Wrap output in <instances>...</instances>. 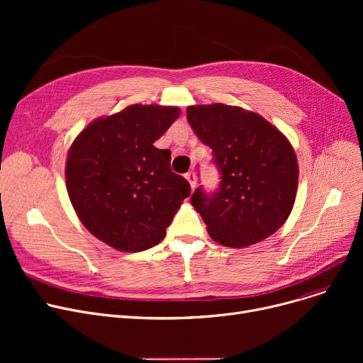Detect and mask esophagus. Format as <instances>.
<instances>
[{
    "instance_id": "esophagus-1",
    "label": "esophagus",
    "mask_w": 363,
    "mask_h": 363,
    "mask_svg": "<svg viewBox=\"0 0 363 363\" xmlns=\"http://www.w3.org/2000/svg\"><path fill=\"white\" fill-rule=\"evenodd\" d=\"M185 178L189 182V185H191L193 189L197 186V177H196L194 172H188V174H185Z\"/></svg>"
}]
</instances>
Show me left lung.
Returning a JSON list of instances; mask_svg holds the SVG:
<instances>
[{
	"label": "left lung",
	"mask_w": 363,
	"mask_h": 363,
	"mask_svg": "<svg viewBox=\"0 0 363 363\" xmlns=\"http://www.w3.org/2000/svg\"><path fill=\"white\" fill-rule=\"evenodd\" d=\"M186 119L213 150L220 185L208 194L199 186L191 204L207 233L226 247H247L272 235L294 206L296 152L274 125L237 106H189Z\"/></svg>",
	"instance_id": "left-lung-1"
}]
</instances>
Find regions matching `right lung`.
I'll use <instances>...</instances> for the list:
<instances>
[{
    "mask_svg": "<svg viewBox=\"0 0 363 363\" xmlns=\"http://www.w3.org/2000/svg\"><path fill=\"white\" fill-rule=\"evenodd\" d=\"M181 110L132 104L91 122L73 141L66 160V188L86 230L121 252L159 244L184 199L185 178L170 169V151L155 141Z\"/></svg>",
    "mask_w": 363,
    "mask_h": 363,
    "instance_id": "obj_1",
    "label": "right lung"
}]
</instances>
